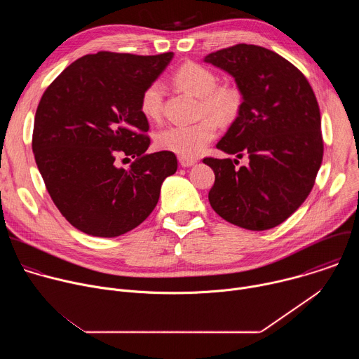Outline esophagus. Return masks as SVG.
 Wrapping results in <instances>:
<instances>
[{
    "instance_id": "obj_1",
    "label": "esophagus",
    "mask_w": 359,
    "mask_h": 359,
    "mask_svg": "<svg viewBox=\"0 0 359 359\" xmlns=\"http://www.w3.org/2000/svg\"><path fill=\"white\" fill-rule=\"evenodd\" d=\"M179 162H180V165H182L183 168H189V166H193L197 161H196V159H189V158L180 156V158H179Z\"/></svg>"
}]
</instances>
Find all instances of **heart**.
I'll list each match as a JSON object with an SVG mask.
<instances>
[{
  "instance_id": "obj_1",
  "label": "heart",
  "mask_w": 359,
  "mask_h": 359,
  "mask_svg": "<svg viewBox=\"0 0 359 359\" xmlns=\"http://www.w3.org/2000/svg\"><path fill=\"white\" fill-rule=\"evenodd\" d=\"M173 82L180 89L198 97V112L203 118L190 125H173L161 130L156 144L162 150L173 151L183 158H196L216 137L217 123L229 125L237 119L243 108V93L233 85H217V76L209 68L197 62H184L173 74ZM142 114L156 122L163 112V86L159 82L149 83L140 95Z\"/></svg>"
}]
</instances>
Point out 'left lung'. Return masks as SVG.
I'll return each mask as SVG.
<instances>
[{
    "label": "left lung",
    "mask_w": 359,
    "mask_h": 359,
    "mask_svg": "<svg viewBox=\"0 0 359 359\" xmlns=\"http://www.w3.org/2000/svg\"><path fill=\"white\" fill-rule=\"evenodd\" d=\"M224 71L243 93V108L217 149L248 156L204 158L215 172L213 210L238 227L262 231L285 222L309 197L324 142L316 93L304 74L274 50L237 43L204 60Z\"/></svg>",
    "instance_id": "1"
}]
</instances>
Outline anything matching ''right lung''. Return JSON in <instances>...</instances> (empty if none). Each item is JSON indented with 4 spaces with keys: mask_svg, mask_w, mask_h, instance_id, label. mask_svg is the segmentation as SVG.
Returning a JSON list of instances; mask_svg holds the SVG:
<instances>
[{
    "mask_svg": "<svg viewBox=\"0 0 359 359\" xmlns=\"http://www.w3.org/2000/svg\"><path fill=\"white\" fill-rule=\"evenodd\" d=\"M173 53L133 55L99 50L65 68L36 108L32 151L61 215L95 237H118L156 208L163 180L177 170L173 151L146 155L149 122L142 90ZM118 156L135 159L125 171Z\"/></svg>",
    "mask_w": 359,
    "mask_h": 359,
    "instance_id": "add662e5",
    "label": "right lung"
}]
</instances>
